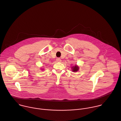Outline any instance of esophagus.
<instances>
[{
	"label": "esophagus",
	"instance_id": "esophagus-1",
	"mask_svg": "<svg viewBox=\"0 0 121 121\" xmlns=\"http://www.w3.org/2000/svg\"><path fill=\"white\" fill-rule=\"evenodd\" d=\"M56 60V61H57V62H60L61 61V59L60 58H57Z\"/></svg>",
	"mask_w": 121,
	"mask_h": 121
}]
</instances>
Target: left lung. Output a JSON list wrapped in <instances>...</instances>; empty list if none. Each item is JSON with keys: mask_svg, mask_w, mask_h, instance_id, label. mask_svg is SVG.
<instances>
[{"mask_svg": "<svg viewBox=\"0 0 121 121\" xmlns=\"http://www.w3.org/2000/svg\"><path fill=\"white\" fill-rule=\"evenodd\" d=\"M79 69V67L78 65H76L75 66H74L72 67H71L72 71L73 72H76L78 71Z\"/></svg>", "mask_w": 121, "mask_h": 121, "instance_id": "obj_1", "label": "left lung"}]
</instances>
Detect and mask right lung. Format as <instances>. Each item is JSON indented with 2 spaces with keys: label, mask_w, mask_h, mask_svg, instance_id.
I'll return each mask as SVG.
<instances>
[{
  "label": "right lung",
  "mask_w": 121,
  "mask_h": 121,
  "mask_svg": "<svg viewBox=\"0 0 121 121\" xmlns=\"http://www.w3.org/2000/svg\"><path fill=\"white\" fill-rule=\"evenodd\" d=\"M42 69V70H43V69Z\"/></svg>",
  "instance_id": "right-lung-1"
}]
</instances>
